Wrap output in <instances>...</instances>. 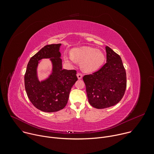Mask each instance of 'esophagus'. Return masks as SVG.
<instances>
[{
    "mask_svg": "<svg viewBox=\"0 0 154 154\" xmlns=\"http://www.w3.org/2000/svg\"><path fill=\"white\" fill-rule=\"evenodd\" d=\"M77 78L79 79H81L82 78V77H83V74L82 73H80V72H79V73H77Z\"/></svg>",
    "mask_w": 154,
    "mask_h": 154,
    "instance_id": "obj_1",
    "label": "esophagus"
}]
</instances>
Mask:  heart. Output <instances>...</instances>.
I'll return each instance as SVG.
<instances>
[{"mask_svg": "<svg viewBox=\"0 0 154 154\" xmlns=\"http://www.w3.org/2000/svg\"><path fill=\"white\" fill-rule=\"evenodd\" d=\"M64 61L68 63L79 61L82 63V68L86 72H93L99 69L105 61V55L102 51L91 47H82L72 49L71 57L65 55Z\"/></svg>", "mask_w": 154, "mask_h": 154, "instance_id": "b5f03b06", "label": "heart"}]
</instances>
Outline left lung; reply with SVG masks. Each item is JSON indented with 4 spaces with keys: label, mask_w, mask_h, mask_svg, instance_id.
<instances>
[{
    "label": "left lung",
    "mask_w": 154,
    "mask_h": 154,
    "mask_svg": "<svg viewBox=\"0 0 154 154\" xmlns=\"http://www.w3.org/2000/svg\"><path fill=\"white\" fill-rule=\"evenodd\" d=\"M105 49L106 63L99 71L83 77L88 102L97 109L117 104L127 86L126 72L120 56L108 46Z\"/></svg>",
    "instance_id": "8db88e82"
}]
</instances>
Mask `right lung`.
<instances>
[{
	"instance_id": "add662e5",
	"label": "right lung",
	"mask_w": 154,
	"mask_h": 154,
	"mask_svg": "<svg viewBox=\"0 0 154 154\" xmlns=\"http://www.w3.org/2000/svg\"><path fill=\"white\" fill-rule=\"evenodd\" d=\"M61 44L46 45L29 61L24 75L25 88L32 103L44 112H55L66 105L72 86L77 80L75 70L62 69L60 48ZM43 58H50L53 71L49 77L40 82L37 67Z\"/></svg>"
}]
</instances>
